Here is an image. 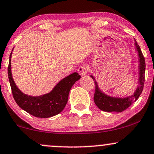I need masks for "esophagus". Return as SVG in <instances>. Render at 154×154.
Listing matches in <instances>:
<instances>
[{
	"label": "esophagus",
	"mask_w": 154,
	"mask_h": 154,
	"mask_svg": "<svg viewBox=\"0 0 154 154\" xmlns=\"http://www.w3.org/2000/svg\"><path fill=\"white\" fill-rule=\"evenodd\" d=\"M88 70V67L87 65H82L78 68V73L81 76H84L87 74Z\"/></svg>",
	"instance_id": "obj_1"
}]
</instances>
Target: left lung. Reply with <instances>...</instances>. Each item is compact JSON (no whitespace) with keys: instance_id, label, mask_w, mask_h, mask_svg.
I'll return each instance as SVG.
<instances>
[{"instance_id":"1","label":"left lung","mask_w":154,"mask_h":154,"mask_svg":"<svg viewBox=\"0 0 154 154\" xmlns=\"http://www.w3.org/2000/svg\"><path fill=\"white\" fill-rule=\"evenodd\" d=\"M135 50L138 53L139 60V79L138 86L136 88L133 95L125 98H116V97L109 96L102 92L98 88V83L95 80L94 77L91 76L93 80H95V94H94V102L95 105L100 110L107 111V112H122L125 111L134 102H135L140 95L143 89L145 82V71H146V63L145 59L140 48L135 40Z\"/></svg>"}]
</instances>
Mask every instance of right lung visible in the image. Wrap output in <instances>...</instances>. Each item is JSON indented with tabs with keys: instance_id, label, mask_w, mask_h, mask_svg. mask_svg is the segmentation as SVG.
<instances>
[{
	"instance_id": "right-lung-1",
	"label": "right lung",
	"mask_w": 154,
	"mask_h": 154,
	"mask_svg": "<svg viewBox=\"0 0 154 154\" xmlns=\"http://www.w3.org/2000/svg\"><path fill=\"white\" fill-rule=\"evenodd\" d=\"M11 54L12 52L9 57L8 75L12 94L16 103L23 110L39 118L51 117L61 113L68 101L70 90L73 85L80 79L81 76L77 72H74L61 79L50 93L46 94L39 96L26 95L17 88L12 77L11 69Z\"/></svg>"
}]
</instances>
